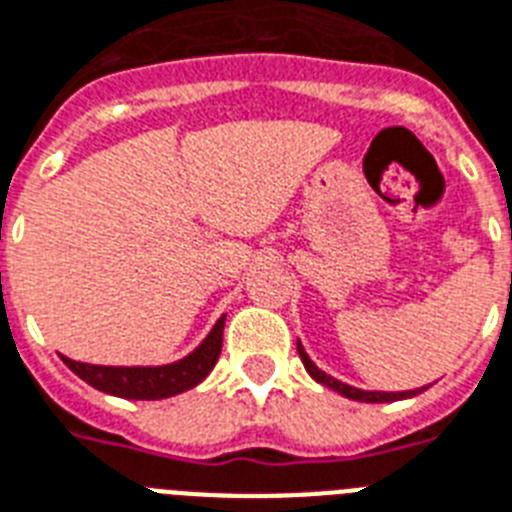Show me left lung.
I'll return each instance as SVG.
<instances>
[{
    "mask_svg": "<svg viewBox=\"0 0 512 512\" xmlns=\"http://www.w3.org/2000/svg\"><path fill=\"white\" fill-rule=\"evenodd\" d=\"M297 352L302 357V363H305V371L318 381V384L328 386V389H334L336 394H342L347 400H355V402H397V400H410V397H418L421 392H426L429 386H421V389H407V392H371V389H357V386L344 384L339 378L328 376L326 371H321L318 365L310 360V355L305 352L302 342L297 339Z\"/></svg>",
    "mask_w": 512,
    "mask_h": 512,
    "instance_id": "left-lung-1",
    "label": "left lung"
}]
</instances>
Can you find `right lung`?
Masks as SVG:
<instances>
[{"instance_id": "obj_1", "label": "right lung", "mask_w": 512, "mask_h": 512, "mask_svg": "<svg viewBox=\"0 0 512 512\" xmlns=\"http://www.w3.org/2000/svg\"><path fill=\"white\" fill-rule=\"evenodd\" d=\"M226 315H220L210 334L186 357L165 365H91L62 355V363L99 392L123 400H168L202 384L215 368L223 347Z\"/></svg>"}]
</instances>
